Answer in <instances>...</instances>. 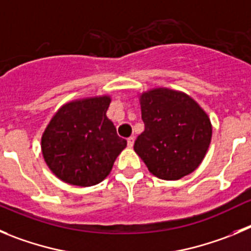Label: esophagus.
Segmentation results:
<instances>
[{
	"instance_id": "obj_1",
	"label": "esophagus",
	"mask_w": 251,
	"mask_h": 251,
	"mask_svg": "<svg viewBox=\"0 0 251 251\" xmlns=\"http://www.w3.org/2000/svg\"><path fill=\"white\" fill-rule=\"evenodd\" d=\"M133 142H135V137L133 136H130L127 139V146L128 147H132L133 146Z\"/></svg>"
}]
</instances>
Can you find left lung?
<instances>
[{
    "mask_svg": "<svg viewBox=\"0 0 251 251\" xmlns=\"http://www.w3.org/2000/svg\"><path fill=\"white\" fill-rule=\"evenodd\" d=\"M140 104L145 131L133 150L150 172L166 181L193 172L212 139L208 115L191 97L165 88L144 93Z\"/></svg>",
    "mask_w": 251,
    "mask_h": 251,
    "instance_id": "1",
    "label": "left lung"
}]
</instances>
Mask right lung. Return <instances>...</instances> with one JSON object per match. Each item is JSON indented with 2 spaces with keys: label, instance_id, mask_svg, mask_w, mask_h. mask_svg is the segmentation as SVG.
<instances>
[{
  "label": "right lung",
  "instance_id": "1",
  "mask_svg": "<svg viewBox=\"0 0 251 251\" xmlns=\"http://www.w3.org/2000/svg\"><path fill=\"white\" fill-rule=\"evenodd\" d=\"M109 97L63 105L42 136V153L50 171L65 183L98 184L107 177L126 140L107 119Z\"/></svg>",
  "mask_w": 251,
  "mask_h": 251
}]
</instances>
